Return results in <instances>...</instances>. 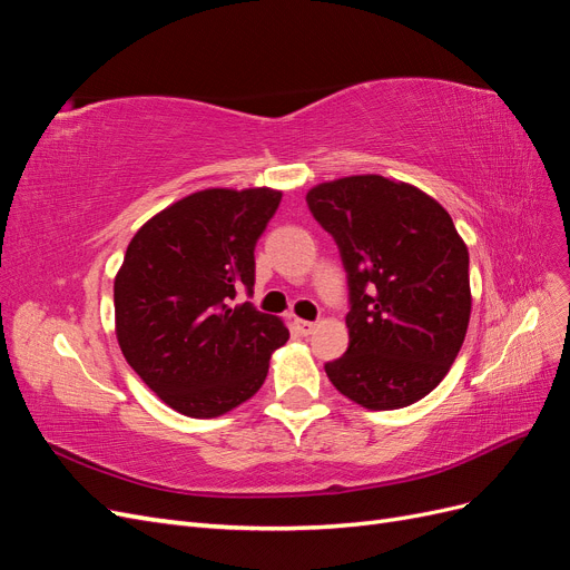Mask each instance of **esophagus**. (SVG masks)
<instances>
[{
	"label": "esophagus",
	"instance_id": "obj_1",
	"mask_svg": "<svg viewBox=\"0 0 570 570\" xmlns=\"http://www.w3.org/2000/svg\"><path fill=\"white\" fill-rule=\"evenodd\" d=\"M292 325H295V331H297L299 335H312V331L316 327V323L302 321V318H295V321H292Z\"/></svg>",
	"mask_w": 570,
	"mask_h": 570
}]
</instances>
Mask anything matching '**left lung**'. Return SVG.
I'll return each instance as SVG.
<instances>
[{
	"label": "left lung",
	"mask_w": 570,
	"mask_h": 570,
	"mask_svg": "<svg viewBox=\"0 0 570 570\" xmlns=\"http://www.w3.org/2000/svg\"><path fill=\"white\" fill-rule=\"evenodd\" d=\"M306 204L333 235L350 287V347L327 361V377L373 411L423 400L454 364L471 318L469 249L452 216L383 176L321 183Z\"/></svg>",
	"instance_id": "obj_1"
}]
</instances>
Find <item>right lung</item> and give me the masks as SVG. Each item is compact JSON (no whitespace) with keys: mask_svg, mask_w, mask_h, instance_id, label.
I'll return each mask as SVG.
<instances>
[{"mask_svg":"<svg viewBox=\"0 0 570 570\" xmlns=\"http://www.w3.org/2000/svg\"><path fill=\"white\" fill-rule=\"evenodd\" d=\"M283 193L202 189L135 233L114 283L116 337L130 368L185 416L214 419L264 385L289 333L252 302L254 247Z\"/></svg>","mask_w":570,"mask_h":570,"instance_id":"obj_1","label":"right lung"}]
</instances>
